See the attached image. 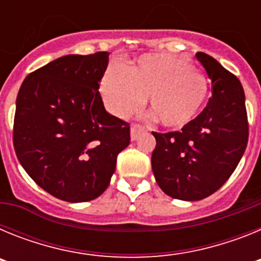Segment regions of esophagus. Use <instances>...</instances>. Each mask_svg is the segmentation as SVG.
<instances>
[{"label":"esophagus","instance_id":"obj_1","mask_svg":"<svg viewBox=\"0 0 261 261\" xmlns=\"http://www.w3.org/2000/svg\"><path fill=\"white\" fill-rule=\"evenodd\" d=\"M141 132H144V128H142L141 125H138V124H132V125H130V137H132L133 141L137 140L138 135Z\"/></svg>","mask_w":261,"mask_h":261}]
</instances>
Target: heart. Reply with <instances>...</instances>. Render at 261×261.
Returning <instances> with one entry per match:
<instances>
[{
	"instance_id": "1",
	"label": "heart",
	"mask_w": 261,
	"mask_h": 261,
	"mask_svg": "<svg viewBox=\"0 0 261 261\" xmlns=\"http://www.w3.org/2000/svg\"><path fill=\"white\" fill-rule=\"evenodd\" d=\"M206 81L186 57L147 55L133 68L111 64L100 84L108 110L119 117L138 111L149 98L159 123L180 128L197 115L206 96Z\"/></svg>"
}]
</instances>
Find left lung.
<instances>
[{"label": "left lung", "mask_w": 261, "mask_h": 261, "mask_svg": "<svg viewBox=\"0 0 261 261\" xmlns=\"http://www.w3.org/2000/svg\"><path fill=\"white\" fill-rule=\"evenodd\" d=\"M196 57L212 81V96L181 130L153 132L151 168L161 190L172 199L197 201L220 190L231 176L248 141L241 81L204 52Z\"/></svg>", "instance_id": "left-lung-1"}]
</instances>
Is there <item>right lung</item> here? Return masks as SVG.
I'll return each instance as SVG.
<instances>
[{
	"label": "right lung",
	"instance_id": "right-lung-1",
	"mask_svg": "<svg viewBox=\"0 0 261 261\" xmlns=\"http://www.w3.org/2000/svg\"><path fill=\"white\" fill-rule=\"evenodd\" d=\"M108 52L68 55L23 81L13 142L22 167L52 196L68 202L107 190L116 158L130 142V126L106 111L99 84Z\"/></svg>",
	"mask_w": 261,
	"mask_h": 261
}]
</instances>
